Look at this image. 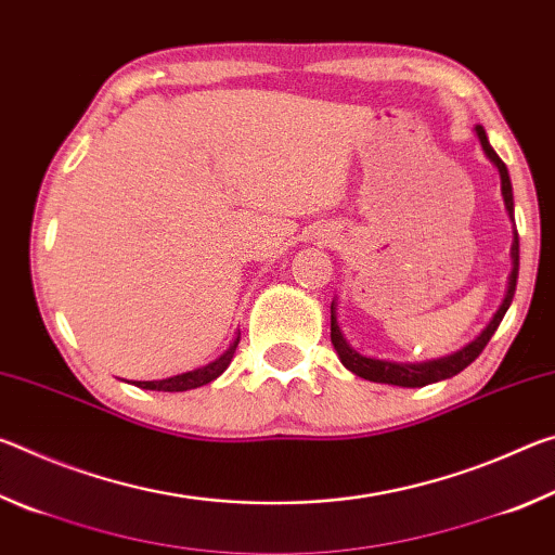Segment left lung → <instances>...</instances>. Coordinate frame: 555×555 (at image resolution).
<instances>
[{"instance_id": "1", "label": "left lung", "mask_w": 555, "mask_h": 555, "mask_svg": "<svg viewBox=\"0 0 555 555\" xmlns=\"http://www.w3.org/2000/svg\"><path fill=\"white\" fill-rule=\"evenodd\" d=\"M477 137H480L485 154L492 158L494 166L500 168V176H502V195H504V205L509 215L514 218V193H512V181H509V171H506V166L500 156H496L494 149L487 142V134L485 129L477 125ZM512 276H509V288H506V296L502 300L500 311L494 313V318L490 321V325L485 327L482 335L477 337L475 343H469L463 350L443 357V360H434V362H421V364H393V362H382V360H370V357H362L357 354L350 345L345 343V337L340 333V327H337V318H335V304L331 306V340L335 345L337 354H340V362L345 364L347 370L354 372L357 377L362 379H370V382H379V384H397V387H426V384H434L440 379H450L455 377L457 372H463L467 364H473L480 352L490 343V337L494 335L496 327H500L502 318L506 313V308L512 306V298H514V291H516V279H519V232H514V244H512Z\"/></svg>"}]
</instances>
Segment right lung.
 I'll return each mask as SVG.
<instances>
[{
  "label": "right lung",
  "mask_w": 555,
  "mask_h": 555,
  "mask_svg": "<svg viewBox=\"0 0 555 555\" xmlns=\"http://www.w3.org/2000/svg\"><path fill=\"white\" fill-rule=\"evenodd\" d=\"M237 345H240V337H234V343L230 345V350L224 352V354H220L215 362H210L208 367L193 370V372H185V374H176V377L158 379V382H139L137 387L152 389V391H188V389L203 387V384L218 379L220 374L230 367V362H232V357H234V350H237Z\"/></svg>",
  "instance_id": "obj_1"
}]
</instances>
